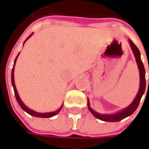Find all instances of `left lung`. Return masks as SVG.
Masks as SVG:
<instances>
[{"instance_id": "obj_1", "label": "left lung", "mask_w": 149, "mask_h": 149, "mask_svg": "<svg viewBox=\"0 0 149 149\" xmlns=\"http://www.w3.org/2000/svg\"><path fill=\"white\" fill-rule=\"evenodd\" d=\"M128 42L130 45L132 50L134 54L136 61L137 64L138 69H139V73H140V87H139V90L136 94V96L134 98L133 101L128 106H127L125 109L119 110L118 112L112 113V114H104V113H100V112H96L93 110L90 106V102L88 98V110L93 115L99 119L100 120L103 121H108V122H117L123 119L128 117L129 116H131L133 112L136 110L138 105L140 104L141 99L142 96L144 95V91H145V87H146V81H145V69H144V65L141 61V52L139 51V49L135 45L134 43L131 40H128ZM148 85H149V81H148Z\"/></svg>"}]
</instances>
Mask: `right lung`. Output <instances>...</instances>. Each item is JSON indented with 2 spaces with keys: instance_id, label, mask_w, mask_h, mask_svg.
I'll list each match as a JSON object with an SVG mask.
<instances>
[{
  "instance_id": "1",
  "label": "right lung",
  "mask_w": 149,
  "mask_h": 149,
  "mask_svg": "<svg viewBox=\"0 0 149 149\" xmlns=\"http://www.w3.org/2000/svg\"><path fill=\"white\" fill-rule=\"evenodd\" d=\"M32 35H33V33L28 37L27 39L24 40V44L25 43V41L29 38V37H32ZM19 54H20V52L18 53V55L17 56V57H16V59H15L14 64H13V69H12V76H11L12 85H13V89H14L15 97H16V99H17V100L19 105L21 106V109L24 110V112H26L27 113H29V115L33 116H36V117H40V118H49V117H52V116H56V114H58L59 112H60V111L61 110L62 107H63V104H62V105L58 109H56V111H54V112H44V113H42V112H36V111H34V110L29 109V108L26 106V105L24 104V102L21 100V99L20 98V96H19V94H18L17 93V88H16V85H15V82H14V67H15V64H16V61H17V57H18V56H19Z\"/></svg>"
}]
</instances>
